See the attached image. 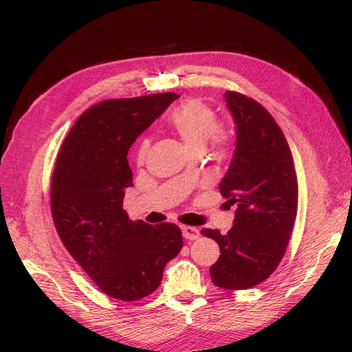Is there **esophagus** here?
Returning a JSON list of instances; mask_svg holds the SVG:
<instances>
[{
	"instance_id": "34e87169",
	"label": "esophagus",
	"mask_w": 352,
	"mask_h": 352,
	"mask_svg": "<svg viewBox=\"0 0 352 352\" xmlns=\"http://www.w3.org/2000/svg\"><path fill=\"white\" fill-rule=\"evenodd\" d=\"M182 235L185 239H189V241H195L200 236V232L196 227H189V226H184L182 227Z\"/></svg>"
}]
</instances>
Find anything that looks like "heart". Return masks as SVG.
I'll return each mask as SVG.
<instances>
[{
	"label": "heart",
	"mask_w": 352,
	"mask_h": 352,
	"mask_svg": "<svg viewBox=\"0 0 352 352\" xmlns=\"http://www.w3.org/2000/svg\"><path fill=\"white\" fill-rule=\"evenodd\" d=\"M167 122L190 152L204 150L209 139H212L217 150H227L230 146V135L217 126V114L214 110L197 98H189L175 107L168 116ZM148 148L150 140L143 139L136 153L139 164L144 163Z\"/></svg>",
	"instance_id": "b5f03b06"
}]
</instances>
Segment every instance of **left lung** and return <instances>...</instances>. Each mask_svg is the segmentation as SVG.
Here are the masks:
<instances>
[{
    "label": "left lung",
    "instance_id": "left-lung-1",
    "mask_svg": "<svg viewBox=\"0 0 352 352\" xmlns=\"http://www.w3.org/2000/svg\"><path fill=\"white\" fill-rule=\"evenodd\" d=\"M224 97L236 139L220 193L236 212L227 234L210 228L202 234L220 246L212 281L234 291L265 281L281 262L296 217L298 181L289 146L270 113L238 91Z\"/></svg>",
    "mask_w": 352,
    "mask_h": 352
}]
</instances>
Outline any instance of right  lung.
I'll use <instances>...</instances> for the list:
<instances>
[{"instance_id": "1", "label": "right lung", "mask_w": 352, "mask_h": 352, "mask_svg": "<svg viewBox=\"0 0 352 352\" xmlns=\"http://www.w3.org/2000/svg\"><path fill=\"white\" fill-rule=\"evenodd\" d=\"M178 97L104 100L78 118L57 156L50 195L56 230L96 285L125 302L156 291L182 248L178 226L132 221L122 209L133 185L128 150Z\"/></svg>"}]
</instances>
